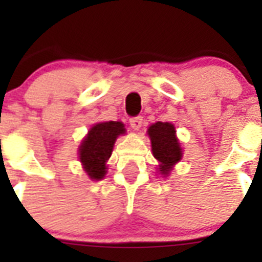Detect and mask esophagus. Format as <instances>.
<instances>
[{
    "label": "esophagus",
    "mask_w": 262,
    "mask_h": 262,
    "mask_svg": "<svg viewBox=\"0 0 262 262\" xmlns=\"http://www.w3.org/2000/svg\"><path fill=\"white\" fill-rule=\"evenodd\" d=\"M129 124H131V127H133L134 129H139L143 124V118L142 117L131 118V119H129Z\"/></svg>",
    "instance_id": "esophagus-1"
}]
</instances>
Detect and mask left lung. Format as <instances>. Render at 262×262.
Returning a JSON list of instances; mask_svg holds the SVG:
<instances>
[{"instance_id":"obj_1","label":"left lung","mask_w":262,"mask_h":262,"mask_svg":"<svg viewBox=\"0 0 262 262\" xmlns=\"http://www.w3.org/2000/svg\"><path fill=\"white\" fill-rule=\"evenodd\" d=\"M151 139L152 154L159 161V172L166 177L173 166L182 159V148L180 145L176 128L168 122H156L147 131Z\"/></svg>"}]
</instances>
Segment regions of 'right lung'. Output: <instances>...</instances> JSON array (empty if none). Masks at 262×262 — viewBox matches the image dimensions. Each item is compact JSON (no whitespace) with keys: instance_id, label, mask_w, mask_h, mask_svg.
<instances>
[{"instance_id":"add662e5","label":"right lung","mask_w":262,"mask_h":262,"mask_svg":"<svg viewBox=\"0 0 262 262\" xmlns=\"http://www.w3.org/2000/svg\"><path fill=\"white\" fill-rule=\"evenodd\" d=\"M126 133L122 122H101L89 129L78 147V157L89 178L99 181L106 174V161L110 159L114 143Z\"/></svg>"}]
</instances>
